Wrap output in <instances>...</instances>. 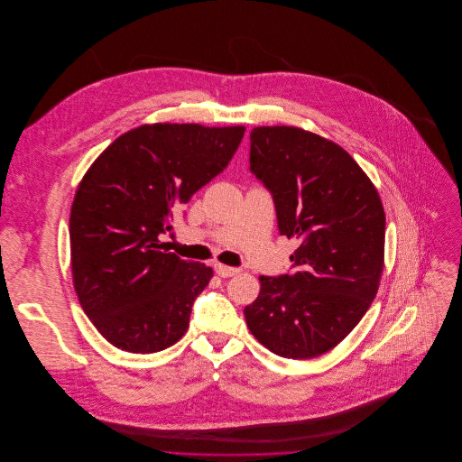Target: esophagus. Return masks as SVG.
Here are the masks:
<instances>
[{"instance_id":"1","label":"esophagus","mask_w":462,"mask_h":462,"mask_svg":"<svg viewBox=\"0 0 462 462\" xmlns=\"http://www.w3.org/2000/svg\"><path fill=\"white\" fill-rule=\"evenodd\" d=\"M215 270L217 273L223 277V279H228V277H234L237 275L241 270L239 268H234V266H226V264L217 263L215 264Z\"/></svg>"}]
</instances>
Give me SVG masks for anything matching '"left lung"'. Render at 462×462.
<instances>
[{
	"instance_id": "obj_1",
	"label": "left lung",
	"mask_w": 462,
	"mask_h": 462,
	"mask_svg": "<svg viewBox=\"0 0 462 462\" xmlns=\"http://www.w3.org/2000/svg\"><path fill=\"white\" fill-rule=\"evenodd\" d=\"M249 170L272 194L281 236L300 241L292 273L266 277L244 308L251 334L294 360L332 350L371 307L384 260V211L371 180L334 142L294 126L251 132Z\"/></svg>"
}]
</instances>
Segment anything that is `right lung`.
<instances>
[{
	"instance_id": "right-lung-1",
	"label": "right lung",
	"mask_w": 462,
	"mask_h": 462,
	"mask_svg": "<svg viewBox=\"0 0 462 462\" xmlns=\"http://www.w3.org/2000/svg\"><path fill=\"white\" fill-rule=\"evenodd\" d=\"M242 136L244 126L143 125L116 138L83 176L69 220L72 281L116 348L161 352L189 329L213 268L161 251L159 237L226 168Z\"/></svg>"
}]
</instances>
